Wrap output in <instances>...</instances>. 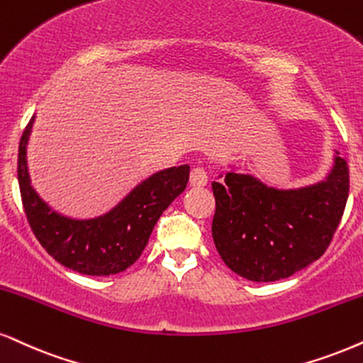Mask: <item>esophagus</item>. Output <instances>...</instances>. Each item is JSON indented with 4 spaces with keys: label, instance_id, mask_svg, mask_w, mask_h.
Here are the masks:
<instances>
[{
    "label": "esophagus",
    "instance_id": "obj_1",
    "mask_svg": "<svg viewBox=\"0 0 363 363\" xmlns=\"http://www.w3.org/2000/svg\"><path fill=\"white\" fill-rule=\"evenodd\" d=\"M207 182H208V177H207V172H205L203 168L196 167L191 169V173H190V185L191 186H199L200 189V186L207 185Z\"/></svg>",
    "mask_w": 363,
    "mask_h": 363
}]
</instances>
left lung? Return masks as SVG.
Wrapping results in <instances>:
<instances>
[{
	"label": "left lung",
	"instance_id": "left-lung-1",
	"mask_svg": "<svg viewBox=\"0 0 363 363\" xmlns=\"http://www.w3.org/2000/svg\"><path fill=\"white\" fill-rule=\"evenodd\" d=\"M338 155L325 180L301 189H274L235 169L213 182L212 237L222 261L245 279L271 283L323 256L348 199V164Z\"/></svg>",
	"mask_w": 363,
	"mask_h": 363
}]
</instances>
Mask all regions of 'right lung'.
<instances>
[{
    "mask_svg": "<svg viewBox=\"0 0 363 363\" xmlns=\"http://www.w3.org/2000/svg\"><path fill=\"white\" fill-rule=\"evenodd\" d=\"M33 123L35 114L18 147V183L26 218L38 242L57 262L80 274L111 276L128 269L145 250L161 213L186 189L190 167L182 164L153 173L99 217H67L31 186L26 146Z\"/></svg>",
    "mask_w": 363,
    "mask_h": 363,
    "instance_id": "1",
    "label": "right lung"
}]
</instances>
